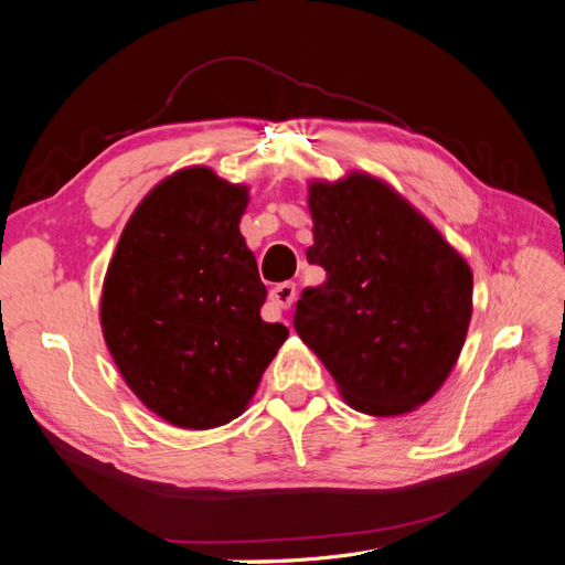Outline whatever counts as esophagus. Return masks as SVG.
<instances>
[{
  "instance_id": "1",
  "label": "esophagus",
  "mask_w": 565,
  "mask_h": 565,
  "mask_svg": "<svg viewBox=\"0 0 565 565\" xmlns=\"http://www.w3.org/2000/svg\"><path fill=\"white\" fill-rule=\"evenodd\" d=\"M297 297V285L295 282H280L270 289V303L278 306V309H289Z\"/></svg>"
}]
</instances>
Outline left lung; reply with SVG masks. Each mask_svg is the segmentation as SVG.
Returning a JSON list of instances; mask_svg holds the SVG:
<instances>
[{
  "mask_svg": "<svg viewBox=\"0 0 565 565\" xmlns=\"http://www.w3.org/2000/svg\"><path fill=\"white\" fill-rule=\"evenodd\" d=\"M311 264L295 330L344 403L372 417L415 413L446 384L473 311V273L396 188L367 172L309 181Z\"/></svg>",
  "mask_w": 565,
  "mask_h": 565,
  "instance_id": "8db88e82",
  "label": "left lung"
}]
</instances>
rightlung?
I'll return each instance as SVG.
<instances>
[{"instance_id": "obj_1", "label": "right lung", "mask_w": 565, "mask_h": 565, "mask_svg": "<svg viewBox=\"0 0 565 565\" xmlns=\"http://www.w3.org/2000/svg\"><path fill=\"white\" fill-rule=\"evenodd\" d=\"M249 188L193 164L162 179L119 235L100 295L113 361L179 429L241 417L289 330L262 320L266 287L241 233Z\"/></svg>"}]
</instances>
